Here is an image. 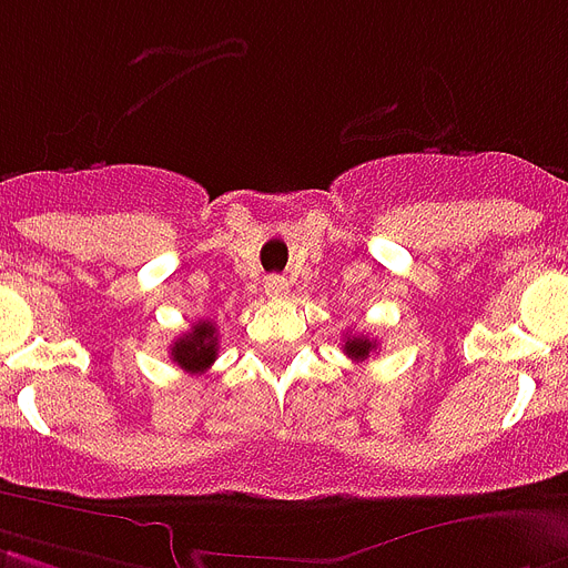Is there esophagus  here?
I'll return each instance as SVG.
<instances>
[{"label":"esophagus","instance_id":"1","mask_svg":"<svg viewBox=\"0 0 568 568\" xmlns=\"http://www.w3.org/2000/svg\"><path fill=\"white\" fill-rule=\"evenodd\" d=\"M263 290H266V296L270 298H284L290 293L287 278H281V275H270V278L263 281Z\"/></svg>","mask_w":568,"mask_h":568}]
</instances>
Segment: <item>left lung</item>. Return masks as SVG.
I'll return each instance as SVG.
<instances>
[{
	"mask_svg": "<svg viewBox=\"0 0 568 568\" xmlns=\"http://www.w3.org/2000/svg\"><path fill=\"white\" fill-rule=\"evenodd\" d=\"M346 346H343V352H346L352 361H366V357L375 352V339L363 337V334H355V337H346L343 339Z\"/></svg>",
	"mask_w": 568,
	"mask_h": 568,
	"instance_id": "left-lung-1",
	"label": "left lung"
}]
</instances>
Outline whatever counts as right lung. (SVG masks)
I'll use <instances>...</instances> for the list:
<instances>
[{
	"label": "right lung",
	"instance_id": "obj_1",
	"mask_svg": "<svg viewBox=\"0 0 568 568\" xmlns=\"http://www.w3.org/2000/svg\"><path fill=\"white\" fill-rule=\"evenodd\" d=\"M216 325L207 320L196 322L187 334H181L175 343L170 346V357L179 363L184 372H193V375H202L205 369H211V363L216 361Z\"/></svg>",
	"mask_w": 568,
	"mask_h": 568
}]
</instances>
